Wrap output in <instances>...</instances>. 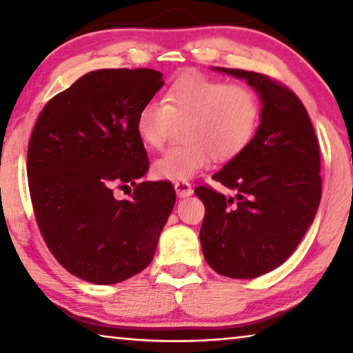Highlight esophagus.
I'll list each match as a JSON object with an SVG mask.
<instances>
[{
  "instance_id": "obj_1",
  "label": "esophagus",
  "mask_w": 353,
  "mask_h": 353,
  "mask_svg": "<svg viewBox=\"0 0 353 353\" xmlns=\"http://www.w3.org/2000/svg\"><path fill=\"white\" fill-rule=\"evenodd\" d=\"M174 188H176V193L179 198H188V196L193 194V188H191V185L185 181L176 182Z\"/></svg>"
}]
</instances>
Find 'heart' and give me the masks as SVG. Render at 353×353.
Returning <instances> with one entry per match:
<instances>
[{
	"label": "heart",
	"instance_id": "b5f03b06",
	"mask_svg": "<svg viewBox=\"0 0 353 353\" xmlns=\"http://www.w3.org/2000/svg\"><path fill=\"white\" fill-rule=\"evenodd\" d=\"M259 119V101L248 87L201 74L179 77L165 103L149 101L137 113L139 139L162 149L177 124H185L182 146L155 160L154 172L168 181H187L216 159H229L248 145Z\"/></svg>",
	"mask_w": 353,
	"mask_h": 353
}]
</instances>
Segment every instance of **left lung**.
Listing matches in <instances>:
<instances>
[{
  "mask_svg": "<svg viewBox=\"0 0 353 353\" xmlns=\"http://www.w3.org/2000/svg\"><path fill=\"white\" fill-rule=\"evenodd\" d=\"M212 70L246 81L261 112L252 140L213 174L235 196L194 190L205 205L201 246L221 276L254 279L288 260L313 223L322 185L319 145L305 107L290 88L254 71Z\"/></svg>",
  "mask_w": 353,
  "mask_h": 353,
  "instance_id": "8db88e82",
  "label": "left lung"
}]
</instances>
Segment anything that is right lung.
Segmentation results:
<instances>
[{
  "label": "right lung",
  "instance_id": "right-lung-1",
  "mask_svg": "<svg viewBox=\"0 0 353 353\" xmlns=\"http://www.w3.org/2000/svg\"><path fill=\"white\" fill-rule=\"evenodd\" d=\"M149 68H105L48 101L28 148L29 193L39 229L65 270L98 285L130 279L152 261L176 202L149 170L135 119L163 87ZM132 184L130 200L112 187Z\"/></svg>",
  "mask_w": 353,
  "mask_h": 353
}]
</instances>
